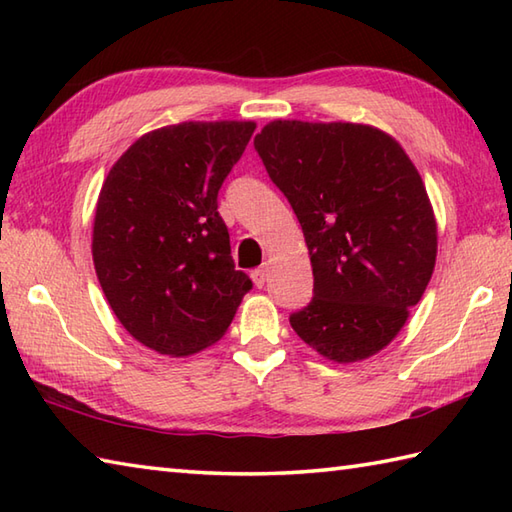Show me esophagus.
<instances>
[{
	"instance_id": "1",
	"label": "esophagus",
	"mask_w": 512,
	"mask_h": 512,
	"mask_svg": "<svg viewBox=\"0 0 512 512\" xmlns=\"http://www.w3.org/2000/svg\"><path fill=\"white\" fill-rule=\"evenodd\" d=\"M253 281H255V286L257 288H264L266 286V281H268V266H262V268H255L253 270Z\"/></svg>"
}]
</instances>
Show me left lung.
Segmentation results:
<instances>
[{
    "label": "left lung",
    "mask_w": 512,
    "mask_h": 512,
    "mask_svg": "<svg viewBox=\"0 0 512 512\" xmlns=\"http://www.w3.org/2000/svg\"><path fill=\"white\" fill-rule=\"evenodd\" d=\"M255 149L301 224L314 275L290 317L303 343L358 363L396 339L427 290L438 224L396 138L363 123L273 121Z\"/></svg>",
    "instance_id": "obj_1"
}]
</instances>
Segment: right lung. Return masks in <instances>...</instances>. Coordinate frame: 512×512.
I'll use <instances>...</instances> for the list:
<instances>
[{
	"mask_svg": "<svg viewBox=\"0 0 512 512\" xmlns=\"http://www.w3.org/2000/svg\"><path fill=\"white\" fill-rule=\"evenodd\" d=\"M253 121H187L140 136L99 193L92 259L123 328L149 350L191 356L220 341L246 292L217 191Z\"/></svg>",
	"mask_w": 512,
	"mask_h": 512,
	"instance_id": "right-lung-1",
	"label": "right lung"
}]
</instances>
